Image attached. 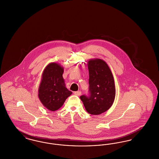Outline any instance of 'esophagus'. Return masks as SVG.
<instances>
[{
    "mask_svg": "<svg viewBox=\"0 0 159 159\" xmlns=\"http://www.w3.org/2000/svg\"><path fill=\"white\" fill-rule=\"evenodd\" d=\"M74 93H75L76 95H77V96H80V95H81L82 92H81V91H76V92H74Z\"/></svg>",
    "mask_w": 159,
    "mask_h": 159,
    "instance_id": "1",
    "label": "esophagus"
}]
</instances>
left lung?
Segmentation results:
<instances>
[{
	"instance_id": "1",
	"label": "left lung",
	"mask_w": 159,
	"mask_h": 159,
	"mask_svg": "<svg viewBox=\"0 0 159 159\" xmlns=\"http://www.w3.org/2000/svg\"><path fill=\"white\" fill-rule=\"evenodd\" d=\"M89 94L80 98L86 111L98 115L108 110L113 104L116 95L113 76L106 62L100 59L88 61Z\"/></svg>"
}]
</instances>
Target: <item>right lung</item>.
<instances>
[{"mask_svg":"<svg viewBox=\"0 0 159 159\" xmlns=\"http://www.w3.org/2000/svg\"><path fill=\"white\" fill-rule=\"evenodd\" d=\"M63 68L57 63H51L45 68L39 89V98L46 108L58 110L71 95L65 86L62 77Z\"/></svg>","mask_w":159,"mask_h":159,"instance_id":"1","label":"right lung"}]
</instances>
